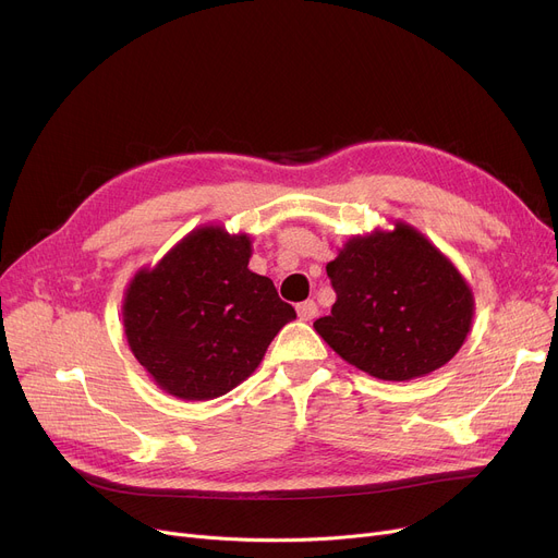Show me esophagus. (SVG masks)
Wrapping results in <instances>:
<instances>
[{"label": "esophagus", "instance_id": "34e87169", "mask_svg": "<svg viewBox=\"0 0 558 558\" xmlns=\"http://www.w3.org/2000/svg\"><path fill=\"white\" fill-rule=\"evenodd\" d=\"M296 312H299L301 320H312L318 314V307H316L314 301H305V303H299Z\"/></svg>", "mask_w": 558, "mask_h": 558}]
</instances>
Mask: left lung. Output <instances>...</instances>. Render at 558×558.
<instances>
[{
  "label": "left lung",
  "instance_id": "obj_1",
  "mask_svg": "<svg viewBox=\"0 0 558 558\" xmlns=\"http://www.w3.org/2000/svg\"><path fill=\"white\" fill-rule=\"evenodd\" d=\"M326 271L337 303L314 330L377 379L409 383L446 366L473 328L471 284L407 221L348 238Z\"/></svg>",
  "mask_w": 558,
  "mask_h": 558
}]
</instances>
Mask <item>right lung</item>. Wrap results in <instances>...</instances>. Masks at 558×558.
I'll return each mask as SVG.
<instances>
[{
  "label": "right lung",
  "mask_w": 558,
  "mask_h": 558,
  "mask_svg": "<svg viewBox=\"0 0 558 558\" xmlns=\"http://www.w3.org/2000/svg\"><path fill=\"white\" fill-rule=\"evenodd\" d=\"M251 255L248 232L203 223L129 280L126 343L165 393L192 402L232 391L296 318L271 278L248 269Z\"/></svg>",
  "instance_id": "add662e5"
}]
</instances>
